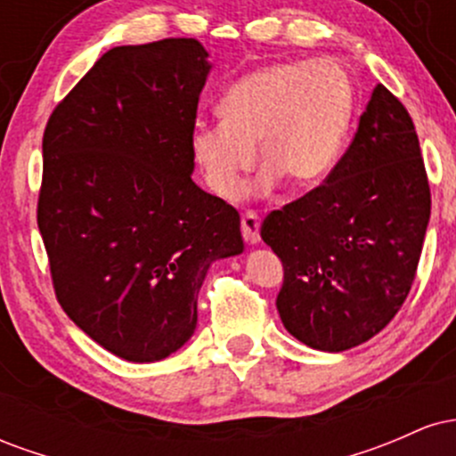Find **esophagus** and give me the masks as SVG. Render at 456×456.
<instances>
[{"instance_id":"esophagus-1","label":"esophagus","mask_w":456,"mask_h":456,"mask_svg":"<svg viewBox=\"0 0 456 456\" xmlns=\"http://www.w3.org/2000/svg\"><path fill=\"white\" fill-rule=\"evenodd\" d=\"M259 227L261 221L255 212H246L242 216V238L246 244H259Z\"/></svg>"}]
</instances>
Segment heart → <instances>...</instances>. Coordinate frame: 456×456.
Masks as SVG:
<instances>
[{
	"label": "heart",
	"instance_id": "obj_1",
	"mask_svg": "<svg viewBox=\"0 0 456 456\" xmlns=\"http://www.w3.org/2000/svg\"><path fill=\"white\" fill-rule=\"evenodd\" d=\"M355 113V87L334 61H274L246 72L218 102L221 124L197 126L191 154L216 197L235 199L255 167L268 195L287 180L296 191L322 184L341 160Z\"/></svg>",
	"mask_w": 456,
	"mask_h": 456
}]
</instances>
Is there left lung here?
Returning <instances> with one entry per match:
<instances>
[{
    "label": "left lung",
    "mask_w": 456,
    "mask_h": 456,
    "mask_svg": "<svg viewBox=\"0 0 456 456\" xmlns=\"http://www.w3.org/2000/svg\"><path fill=\"white\" fill-rule=\"evenodd\" d=\"M428 216L416 128L379 83L326 182L261 224L285 270L276 308L287 332L319 352L381 332L416 279Z\"/></svg>",
    "instance_id": "obj_1"
}]
</instances>
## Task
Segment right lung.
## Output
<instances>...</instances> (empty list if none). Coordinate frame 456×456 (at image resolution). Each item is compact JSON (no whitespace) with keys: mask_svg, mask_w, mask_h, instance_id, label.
<instances>
[{"mask_svg":"<svg viewBox=\"0 0 456 456\" xmlns=\"http://www.w3.org/2000/svg\"><path fill=\"white\" fill-rule=\"evenodd\" d=\"M210 68L195 38L115 46L45 128L38 229L57 302L128 362L177 352L210 265L244 250L238 210L191 177Z\"/></svg>","mask_w":456,"mask_h":456,"instance_id":"right-lung-1","label":"right lung"}]
</instances>
